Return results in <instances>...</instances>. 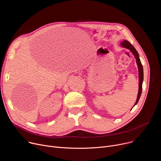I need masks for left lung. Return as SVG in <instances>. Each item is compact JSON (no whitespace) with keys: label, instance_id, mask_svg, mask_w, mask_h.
<instances>
[{"label":"left lung","instance_id":"obj_1","mask_svg":"<svg viewBox=\"0 0 161 161\" xmlns=\"http://www.w3.org/2000/svg\"><path fill=\"white\" fill-rule=\"evenodd\" d=\"M121 45L123 47L126 48L129 50H130L132 53H133V55H134L136 59V63L138 65V71H139V91H138V94H137V97L136 99V102L134 104V106L138 103V101L140 98L141 94H142V83L143 81V65L142 64V62L140 61V57H139V54L137 52L136 50L134 48V47L127 40H124L122 43ZM133 106V107H134ZM132 107V108H133Z\"/></svg>","mask_w":161,"mask_h":161}]
</instances>
